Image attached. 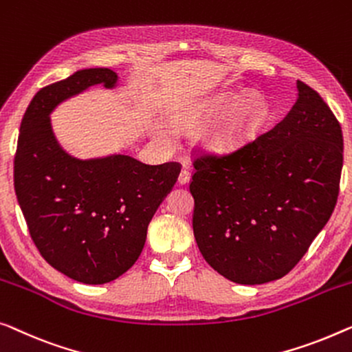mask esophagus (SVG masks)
<instances>
[{"label":"esophagus","instance_id":"34e87169","mask_svg":"<svg viewBox=\"0 0 352 352\" xmlns=\"http://www.w3.org/2000/svg\"><path fill=\"white\" fill-rule=\"evenodd\" d=\"M188 181H190V171H188L187 168H182V171L179 173V177H177V182H179L181 186H184Z\"/></svg>","mask_w":352,"mask_h":352}]
</instances>
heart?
I'll return each mask as SVG.
<instances>
[{
	"mask_svg": "<svg viewBox=\"0 0 352 352\" xmlns=\"http://www.w3.org/2000/svg\"><path fill=\"white\" fill-rule=\"evenodd\" d=\"M227 111L223 119L208 133V140L214 146H227L252 129L261 120L265 103L261 96L249 94L244 96L236 91L217 95L206 104L201 117H210L222 111Z\"/></svg>",
	"mask_w": 352,
	"mask_h": 352,
	"instance_id": "1",
	"label": "heart"
}]
</instances>
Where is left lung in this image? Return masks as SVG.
Masks as SVG:
<instances>
[{
    "label": "left lung",
    "instance_id": "8db88e82",
    "mask_svg": "<svg viewBox=\"0 0 352 352\" xmlns=\"http://www.w3.org/2000/svg\"><path fill=\"white\" fill-rule=\"evenodd\" d=\"M297 90L292 109L267 133L193 162V235L205 261L233 283L287 274L337 205L341 126L318 91L302 80Z\"/></svg>",
    "mask_w": 352,
    "mask_h": 352
}]
</instances>
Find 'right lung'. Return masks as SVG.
I'll use <instances>...</instances> for the list:
<instances>
[{"label": "right lung", "mask_w": 352, "mask_h": 352, "mask_svg": "<svg viewBox=\"0 0 352 352\" xmlns=\"http://www.w3.org/2000/svg\"><path fill=\"white\" fill-rule=\"evenodd\" d=\"M109 68L79 69L33 96L20 124L14 187L41 256L74 281H114L138 261L147 226L176 184V162L146 165L124 154L69 155L50 114L91 85L113 89Z\"/></svg>", "instance_id": "1"}]
</instances>
